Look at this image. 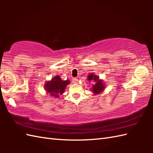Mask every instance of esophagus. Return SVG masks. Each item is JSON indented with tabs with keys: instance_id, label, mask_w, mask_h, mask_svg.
I'll return each instance as SVG.
<instances>
[{
	"instance_id": "1",
	"label": "esophagus",
	"mask_w": 153,
	"mask_h": 153,
	"mask_svg": "<svg viewBox=\"0 0 153 153\" xmlns=\"http://www.w3.org/2000/svg\"><path fill=\"white\" fill-rule=\"evenodd\" d=\"M72 81H73V83H77V82H78V79L77 78H74Z\"/></svg>"
}]
</instances>
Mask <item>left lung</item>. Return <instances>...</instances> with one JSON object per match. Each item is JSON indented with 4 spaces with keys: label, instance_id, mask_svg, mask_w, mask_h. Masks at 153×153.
Masks as SVG:
<instances>
[{
    "label": "left lung",
    "instance_id": "left-lung-1",
    "mask_svg": "<svg viewBox=\"0 0 153 153\" xmlns=\"http://www.w3.org/2000/svg\"><path fill=\"white\" fill-rule=\"evenodd\" d=\"M87 80L89 82L95 83L92 86L91 91L94 93V95H98L101 93L105 89V84L104 83L102 79H99V77L97 76L95 74L91 73L87 76Z\"/></svg>",
    "mask_w": 153,
    "mask_h": 153
}]
</instances>
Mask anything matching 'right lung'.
Wrapping results in <instances>:
<instances>
[{"label":"right lung","mask_w":153,"mask_h":153,"mask_svg":"<svg viewBox=\"0 0 153 153\" xmlns=\"http://www.w3.org/2000/svg\"><path fill=\"white\" fill-rule=\"evenodd\" d=\"M70 82L69 79L62 80L60 76H54L50 81H47L44 85L45 90L47 94L53 97L54 98H59V96L64 93L68 85H69Z\"/></svg>","instance_id":"right-lung-1"}]
</instances>
